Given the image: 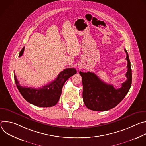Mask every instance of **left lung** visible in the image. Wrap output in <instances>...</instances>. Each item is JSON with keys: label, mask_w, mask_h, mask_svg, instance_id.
<instances>
[{"label": "left lung", "mask_w": 146, "mask_h": 146, "mask_svg": "<svg viewBox=\"0 0 146 146\" xmlns=\"http://www.w3.org/2000/svg\"><path fill=\"white\" fill-rule=\"evenodd\" d=\"M124 50L128 62V71L125 74L127 80L118 89L103 82L94 73L79 72L82 77L83 100L88 109L98 111L110 110L118 105L128 94L132 84V70L128 52L125 49Z\"/></svg>", "instance_id": "1"}]
</instances>
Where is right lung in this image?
<instances>
[{
    "label": "right lung",
    "mask_w": 146,
    "mask_h": 146,
    "mask_svg": "<svg viewBox=\"0 0 146 146\" xmlns=\"http://www.w3.org/2000/svg\"><path fill=\"white\" fill-rule=\"evenodd\" d=\"M24 48L25 47H23L20 51L19 57L23 55ZM76 73L77 71L75 69H65L58 74L55 80L39 88L21 86L15 74L14 80L20 94L29 103L39 107H51L58 103L61 95L62 87L66 81Z\"/></svg>",
    "instance_id": "obj_1"
}]
</instances>
